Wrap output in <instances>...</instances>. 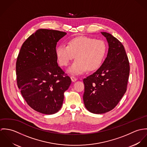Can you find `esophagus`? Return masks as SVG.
<instances>
[{"label":"esophagus","instance_id":"esophagus-1","mask_svg":"<svg viewBox=\"0 0 147 147\" xmlns=\"http://www.w3.org/2000/svg\"><path fill=\"white\" fill-rule=\"evenodd\" d=\"M71 80H72V82H76V81L78 80V79H76V78H75L74 76H71Z\"/></svg>","mask_w":147,"mask_h":147}]
</instances>
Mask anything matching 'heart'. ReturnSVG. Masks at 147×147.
<instances>
[{
  "instance_id": "heart-1",
  "label": "heart",
  "mask_w": 147,
  "mask_h": 147,
  "mask_svg": "<svg viewBox=\"0 0 147 147\" xmlns=\"http://www.w3.org/2000/svg\"><path fill=\"white\" fill-rule=\"evenodd\" d=\"M105 42L88 37L71 40L68 45H59L56 49L58 62L63 67L68 66L76 56V61L68 68L72 75H80L88 69H97L102 64L106 54Z\"/></svg>"
}]
</instances>
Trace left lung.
Returning a JSON list of instances; mask_svg holds the SVG:
<instances>
[{"label":"left lung","instance_id":"obj_1","mask_svg":"<svg viewBox=\"0 0 147 147\" xmlns=\"http://www.w3.org/2000/svg\"><path fill=\"white\" fill-rule=\"evenodd\" d=\"M109 49L101 66L83 79V100L86 109L94 114H103L113 109L127 90L129 64L123 45L111 34L101 32Z\"/></svg>","mask_w":147,"mask_h":147}]
</instances>
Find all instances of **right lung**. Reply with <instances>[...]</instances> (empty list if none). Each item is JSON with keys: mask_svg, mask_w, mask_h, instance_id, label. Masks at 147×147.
<instances>
[{"mask_svg": "<svg viewBox=\"0 0 147 147\" xmlns=\"http://www.w3.org/2000/svg\"><path fill=\"white\" fill-rule=\"evenodd\" d=\"M65 32L40 29L23 43L18 55L17 83L28 105L44 114L62 107L64 93L71 84L57 63L56 46Z\"/></svg>", "mask_w": 147, "mask_h": 147, "instance_id": "obj_1", "label": "right lung"}]
</instances>
